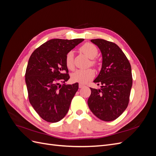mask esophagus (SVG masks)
Returning a JSON list of instances; mask_svg holds the SVG:
<instances>
[{
    "mask_svg": "<svg viewBox=\"0 0 156 156\" xmlns=\"http://www.w3.org/2000/svg\"><path fill=\"white\" fill-rule=\"evenodd\" d=\"M79 88H81L84 87V85H83V84H79Z\"/></svg>",
    "mask_w": 156,
    "mask_h": 156,
    "instance_id": "obj_1",
    "label": "esophagus"
}]
</instances>
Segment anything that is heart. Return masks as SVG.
<instances>
[{
    "label": "heart",
    "mask_w": 156,
    "mask_h": 156,
    "mask_svg": "<svg viewBox=\"0 0 156 156\" xmlns=\"http://www.w3.org/2000/svg\"><path fill=\"white\" fill-rule=\"evenodd\" d=\"M80 50L90 59H94L98 53V50L96 47L90 43L84 44L81 47ZM73 56L74 53L72 51L68 52L66 56V64L67 68L69 69H73L74 68ZM90 64L92 66L95 65L96 61L92 60L90 61ZM94 76V72L91 69H77L72 74L71 78H72V80L73 82L84 84L90 81V80H91Z\"/></svg>",
    "instance_id": "1"
}]
</instances>
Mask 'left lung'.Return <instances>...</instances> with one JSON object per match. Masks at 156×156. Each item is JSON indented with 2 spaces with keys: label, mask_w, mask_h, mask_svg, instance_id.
<instances>
[{
  "label": "left lung",
  "mask_w": 156,
  "mask_h": 156,
  "mask_svg": "<svg viewBox=\"0 0 156 156\" xmlns=\"http://www.w3.org/2000/svg\"><path fill=\"white\" fill-rule=\"evenodd\" d=\"M102 55L100 72L94 83L101 88H90L88 105L93 114L101 120L116 119L126 109L132 87L131 65L116 44L103 39L90 40Z\"/></svg>",
  "instance_id": "8db88e82"
}]
</instances>
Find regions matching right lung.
Returning <instances> with one entry per match:
<instances>
[{"label":"right lung","mask_w":156,"mask_h":156,"mask_svg":"<svg viewBox=\"0 0 156 156\" xmlns=\"http://www.w3.org/2000/svg\"><path fill=\"white\" fill-rule=\"evenodd\" d=\"M83 40H50L33 52L29 60L25 83L29 101L47 122H57L68 112L79 84L65 83L69 79L66 56ZM60 81L64 83L62 86Z\"/></svg>","instance_id":"obj_1"}]
</instances>
